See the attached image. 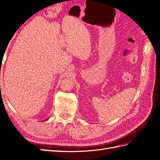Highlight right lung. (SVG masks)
<instances>
[{"label": "right lung", "instance_id": "1", "mask_svg": "<svg viewBox=\"0 0 160 160\" xmlns=\"http://www.w3.org/2000/svg\"><path fill=\"white\" fill-rule=\"evenodd\" d=\"M47 119H45V120H44V122H45V121H46V120H47Z\"/></svg>", "mask_w": 160, "mask_h": 160}]
</instances>
